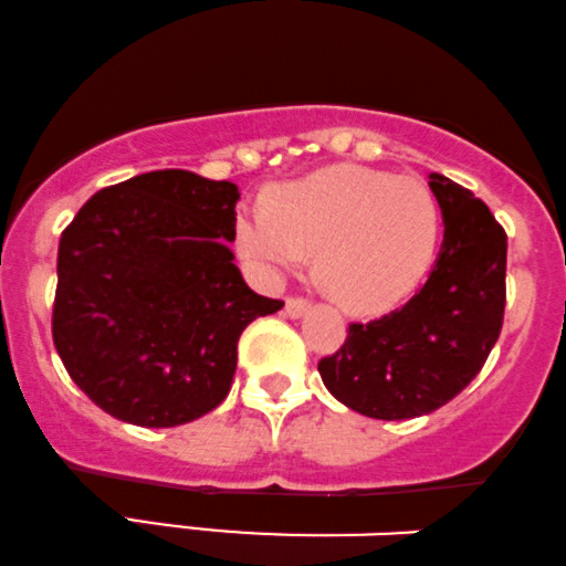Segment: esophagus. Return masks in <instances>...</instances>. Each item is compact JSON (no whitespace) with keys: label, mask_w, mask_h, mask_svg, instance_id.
<instances>
[{"label":"esophagus","mask_w":566,"mask_h":566,"mask_svg":"<svg viewBox=\"0 0 566 566\" xmlns=\"http://www.w3.org/2000/svg\"><path fill=\"white\" fill-rule=\"evenodd\" d=\"M283 312H285V315H289V317H302V315H307V312H310V302H307V298L291 296V298H285Z\"/></svg>","instance_id":"34e87169"}]
</instances>
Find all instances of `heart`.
Masks as SVG:
<instances>
[{
    "mask_svg": "<svg viewBox=\"0 0 566 566\" xmlns=\"http://www.w3.org/2000/svg\"><path fill=\"white\" fill-rule=\"evenodd\" d=\"M235 249L259 281L277 283L315 251L328 294L357 315L408 298L434 262L440 203L418 177L328 166L235 214Z\"/></svg>",
    "mask_w": 566,
    "mask_h": 566,
    "instance_id": "b5f03b06",
    "label": "heart"
}]
</instances>
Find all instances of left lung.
Masks as SVG:
<instances>
[{"instance_id": "8db88e82", "label": "left lung", "mask_w": 566, "mask_h": 566, "mask_svg": "<svg viewBox=\"0 0 566 566\" xmlns=\"http://www.w3.org/2000/svg\"><path fill=\"white\" fill-rule=\"evenodd\" d=\"M444 235L429 281L400 310L352 323L344 347L317 363L325 389L381 421L427 416L482 370L506 310V232L474 192L429 175Z\"/></svg>"}]
</instances>
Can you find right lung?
Segmentation results:
<instances>
[{
	"mask_svg": "<svg viewBox=\"0 0 566 566\" xmlns=\"http://www.w3.org/2000/svg\"><path fill=\"white\" fill-rule=\"evenodd\" d=\"M238 198L228 179L158 169L95 192L60 235L55 349L118 421L166 429L214 410L243 328L283 307L232 262Z\"/></svg>",
	"mask_w": 566,
	"mask_h": 566,
	"instance_id": "add662e5",
	"label": "right lung"
}]
</instances>
